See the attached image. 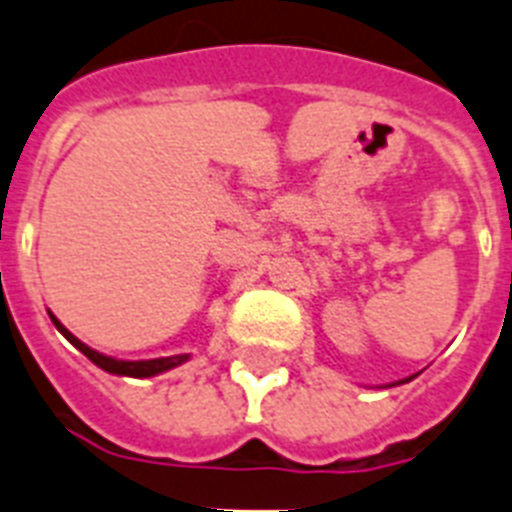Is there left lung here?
I'll list each match as a JSON object with an SVG mask.
<instances>
[{"instance_id":"1","label":"left lung","mask_w":512,"mask_h":512,"mask_svg":"<svg viewBox=\"0 0 512 512\" xmlns=\"http://www.w3.org/2000/svg\"><path fill=\"white\" fill-rule=\"evenodd\" d=\"M397 384H405V381H397Z\"/></svg>"}]
</instances>
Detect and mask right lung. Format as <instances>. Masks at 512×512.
Segmentation results:
<instances>
[{"instance_id": "1", "label": "right lung", "mask_w": 512, "mask_h": 512, "mask_svg": "<svg viewBox=\"0 0 512 512\" xmlns=\"http://www.w3.org/2000/svg\"><path fill=\"white\" fill-rule=\"evenodd\" d=\"M52 318V323L57 326V331H60L65 339H68L76 350H81L83 355L89 357L91 363L99 365L102 371L107 373H118V376H134V378H147V376H155V373H162V371H170V368H176V365L186 363L189 360V355H173V357H160V360H115V357H107V355H99V352H94L91 347H86L83 342H78L76 336L70 334L68 328L62 326L54 315H49Z\"/></svg>"}]
</instances>
